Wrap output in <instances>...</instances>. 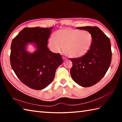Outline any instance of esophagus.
Here are the masks:
<instances>
[{
  "instance_id": "1",
  "label": "esophagus",
  "mask_w": 122,
  "mask_h": 122,
  "mask_svg": "<svg viewBox=\"0 0 122 122\" xmlns=\"http://www.w3.org/2000/svg\"><path fill=\"white\" fill-rule=\"evenodd\" d=\"M62 58H63V59L64 60H67V58H66L65 57H63V56Z\"/></svg>"
}]
</instances>
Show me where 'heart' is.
Here are the masks:
<instances>
[{"mask_svg":"<svg viewBox=\"0 0 122 122\" xmlns=\"http://www.w3.org/2000/svg\"><path fill=\"white\" fill-rule=\"evenodd\" d=\"M93 36L87 30L72 28L60 30L55 33V38L51 36L48 44L54 52H64L68 56L78 58L84 56L90 51L93 44Z\"/></svg>","mask_w":122,"mask_h":122,"instance_id":"1","label":"heart"}]
</instances>
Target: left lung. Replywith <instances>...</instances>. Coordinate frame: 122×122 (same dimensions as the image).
Returning <instances> with one entry per match:
<instances>
[{
  "label": "left lung",
  "instance_id": "obj_1",
  "mask_svg": "<svg viewBox=\"0 0 122 122\" xmlns=\"http://www.w3.org/2000/svg\"><path fill=\"white\" fill-rule=\"evenodd\" d=\"M76 28L90 32L94 41L86 55L70 59L73 63L71 75L78 85L89 87L98 83L110 67L112 57L110 41L97 27L85 26Z\"/></svg>",
  "mask_w": 122,
  "mask_h": 122
}]
</instances>
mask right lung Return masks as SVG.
<instances>
[{
  "instance_id": "obj_1",
  "label": "right lung",
  "mask_w": 122,
  "mask_h": 122,
  "mask_svg": "<svg viewBox=\"0 0 122 122\" xmlns=\"http://www.w3.org/2000/svg\"><path fill=\"white\" fill-rule=\"evenodd\" d=\"M53 27H26L12 40L10 62L15 75L29 88L41 90L53 82L55 71L63 63L61 55L49 50L47 42ZM28 43H33V53L26 51Z\"/></svg>"
}]
</instances>
